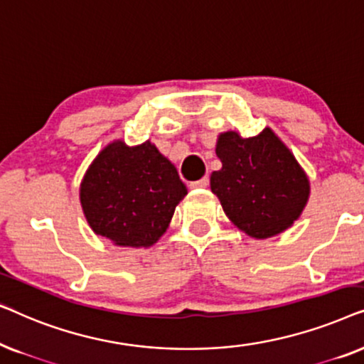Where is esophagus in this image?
I'll use <instances>...</instances> for the list:
<instances>
[{"instance_id": "obj_1", "label": "esophagus", "mask_w": 364, "mask_h": 364, "mask_svg": "<svg viewBox=\"0 0 364 364\" xmlns=\"http://www.w3.org/2000/svg\"><path fill=\"white\" fill-rule=\"evenodd\" d=\"M208 187V177H203L200 181H196L191 183V188H207Z\"/></svg>"}]
</instances>
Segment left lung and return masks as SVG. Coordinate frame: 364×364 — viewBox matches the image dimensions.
Masks as SVG:
<instances>
[{"mask_svg": "<svg viewBox=\"0 0 364 364\" xmlns=\"http://www.w3.org/2000/svg\"><path fill=\"white\" fill-rule=\"evenodd\" d=\"M215 154L222 168L212 172L210 188L233 225L263 240L300 218L310 198V181L270 127L255 137L222 132Z\"/></svg>", "mask_w": 364, "mask_h": 364, "instance_id": "obj_1", "label": "left lung"}]
</instances>
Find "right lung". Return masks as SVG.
I'll use <instances>...</instances> for the list:
<instances>
[{
  "mask_svg": "<svg viewBox=\"0 0 364 364\" xmlns=\"http://www.w3.org/2000/svg\"><path fill=\"white\" fill-rule=\"evenodd\" d=\"M187 187L151 141L109 142L84 173L79 200L96 235L117 247H152L168 228Z\"/></svg>",
  "mask_w": 364,
  "mask_h": 364,
  "instance_id": "1",
  "label": "right lung"
}]
</instances>
